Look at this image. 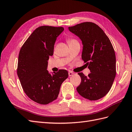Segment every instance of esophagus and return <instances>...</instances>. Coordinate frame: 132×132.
<instances>
[{
    "label": "esophagus",
    "mask_w": 132,
    "mask_h": 132,
    "mask_svg": "<svg viewBox=\"0 0 132 132\" xmlns=\"http://www.w3.org/2000/svg\"><path fill=\"white\" fill-rule=\"evenodd\" d=\"M68 74H69V77H71V76H73L74 74L73 73V72H71V71H69V73H68Z\"/></svg>",
    "instance_id": "esophagus-1"
}]
</instances>
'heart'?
Listing matches in <instances>:
<instances>
[{
	"label": "heart",
	"instance_id": "heart-1",
	"mask_svg": "<svg viewBox=\"0 0 132 132\" xmlns=\"http://www.w3.org/2000/svg\"><path fill=\"white\" fill-rule=\"evenodd\" d=\"M77 41L75 40V39H68V42L69 44L71 43H73L74 42H76Z\"/></svg>",
	"mask_w": 132,
	"mask_h": 132
}]
</instances>
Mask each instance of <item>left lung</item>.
<instances>
[{
  "label": "left lung",
  "mask_w": 132,
  "mask_h": 132,
  "mask_svg": "<svg viewBox=\"0 0 132 132\" xmlns=\"http://www.w3.org/2000/svg\"><path fill=\"white\" fill-rule=\"evenodd\" d=\"M68 29L81 40V58L91 72L87 77L78 73L81 81L77 88L78 93L91 101L100 99L110 90L116 74L112 45L104 31L95 23L82 22Z\"/></svg>",
  "instance_id": "8db88e82"
}]
</instances>
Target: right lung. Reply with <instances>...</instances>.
Returning a JSON list of instances; mask_svg holds the SVG:
<instances>
[{"label":"right lung","instance_id":"add662e5","mask_svg":"<svg viewBox=\"0 0 132 132\" xmlns=\"http://www.w3.org/2000/svg\"><path fill=\"white\" fill-rule=\"evenodd\" d=\"M63 30V27H39L20 51L17 69L20 81L27 96L39 104L47 105L56 100L62 84L68 77L66 70L52 75L47 70L57 37Z\"/></svg>","mask_w":132,"mask_h":132}]
</instances>
